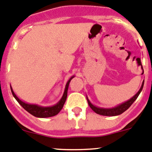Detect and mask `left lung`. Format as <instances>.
Instances as JSON below:
<instances>
[{
    "label": "left lung",
    "instance_id": "8db88e82",
    "mask_svg": "<svg viewBox=\"0 0 152 152\" xmlns=\"http://www.w3.org/2000/svg\"><path fill=\"white\" fill-rule=\"evenodd\" d=\"M143 85H144V80H143L142 83V86L140 87V90L136 93V95L133 96L131 99H130L127 101L124 102L123 103L120 104V105H117V106L114 107V108H100V107H97L96 105H93V104L90 102V101L89 100L88 97L87 96V102H88V104L90 105V107L91 108V109L93 111H95L96 113L100 115H103V116H117V115H119L121 114L124 113L126 110H127L128 108H130V105L134 102L135 100L137 99V97L139 96V95L140 94V93L142 92L143 88Z\"/></svg>",
    "mask_w": 152,
    "mask_h": 152
}]
</instances>
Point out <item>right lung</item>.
<instances>
[{"label": "right lung", "instance_id": "1", "mask_svg": "<svg viewBox=\"0 0 152 152\" xmlns=\"http://www.w3.org/2000/svg\"><path fill=\"white\" fill-rule=\"evenodd\" d=\"M73 77H75V76H72L71 77V78L68 80L66 85H65V90H64V93L62 95V98L59 100L58 102H57L56 105H52V106H41V105H36V104H29L26 102H23L19 99V97L15 94V93L12 90V87L10 86L11 92H12V94L13 96L15 99H16V101L22 105V107L24 109H26V111L30 113L31 115H32L33 116L37 117V118H50V117H53L56 115L57 114L59 113V111L62 110V107H63L64 104H65V101H66L67 98V93H68V89H69V83H70L71 80H72Z\"/></svg>", "mask_w": 152, "mask_h": 152}]
</instances>
